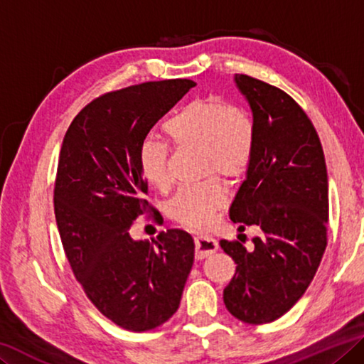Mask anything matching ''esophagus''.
Returning a JSON list of instances; mask_svg holds the SVG:
<instances>
[{
	"label": "esophagus",
	"mask_w": 364,
	"mask_h": 364,
	"mask_svg": "<svg viewBox=\"0 0 364 364\" xmlns=\"http://www.w3.org/2000/svg\"><path fill=\"white\" fill-rule=\"evenodd\" d=\"M194 243H196V257L198 259H204L207 256H210L218 250L217 240L210 238V236H203V235L196 236Z\"/></svg>",
	"instance_id": "34e87169"
}]
</instances>
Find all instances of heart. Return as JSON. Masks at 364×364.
<instances>
[{"label": "heart", "instance_id": "obj_1", "mask_svg": "<svg viewBox=\"0 0 364 364\" xmlns=\"http://www.w3.org/2000/svg\"><path fill=\"white\" fill-rule=\"evenodd\" d=\"M164 132L178 149L199 147L204 175L218 173L238 178L247 170L256 147V123L243 107L228 105L217 97L194 99L164 123ZM137 164L146 180L159 191H168L173 178L170 151L165 142L146 139L137 152ZM227 196L217 178L188 184L168 203V215L188 228L209 227L213 213L223 207Z\"/></svg>", "mask_w": 364, "mask_h": 364}]
</instances>
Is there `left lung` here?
Segmentation results:
<instances>
[{
	"mask_svg": "<svg viewBox=\"0 0 364 364\" xmlns=\"http://www.w3.org/2000/svg\"><path fill=\"white\" fill-rule=\"evenodd\" d=\"M235 82L251 107L256 147L230 218L262 235L251 250L220 241L236 264L223 303L236 319L267 324L304 295L326 251L327 168L313 123L290 95L246 74H235Z\"/></svg>",
	"mask_w": 364,
	"mask_h": 364,
	"instance_id": "1",
	"label": "left lung"
}]
</instances>
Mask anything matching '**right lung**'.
Wrapping results in <instances>:
<instances>
[{
  "instance_id": "add662e5",
  "label": "right lung",
  "mask_w": 364,
  "mask_h": 364,
  "mask_svg": "<svg viewBox=\"0 0 364 364\" xmlns=\"http://www.w3.org/2000/svg\"><path fill=\"white\" fill-rule=\"evenodd\" d=\"M196 85L152 80L108 92L85 105L63 139L55 181V217L73 274L92 304L114 324L146 332L180 306L194 262L184 230L132 240V222L149 210L137 152L152 126Z\"/></svg>"
}]
</instances>
